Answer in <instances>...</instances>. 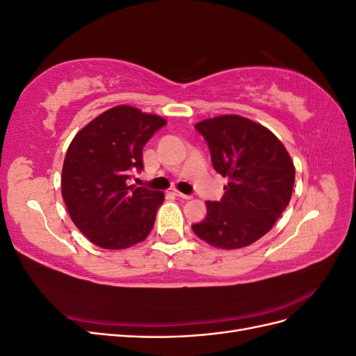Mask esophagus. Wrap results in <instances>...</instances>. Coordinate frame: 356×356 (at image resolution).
Listing matches in <instances>:
<instances>
[{
    "label": "esophagus",
    "mask_w": 356,
    "mask_h": 356,
    "mask_svg": "<svg viewBox=\"0 0 356 356\" xmlns=\"http://www.w3.org/2000/svg\"><path fill=\"white\" fill-rule=\"evenodd\" d=\"M169 193H172V195H175L177 197H181V199H191L190 195H184V193H181L178 190H170Z\"/></svg>",
    "instance_id": "34e87169"
}]
</instances>
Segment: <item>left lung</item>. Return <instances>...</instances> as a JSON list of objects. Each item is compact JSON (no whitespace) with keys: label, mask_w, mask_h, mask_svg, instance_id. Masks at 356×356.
I'll use <instances>...</instances> for the list:
<instances>
[{"label":"left lung","mask_w":356,"mask_h":356,"mask_svg":"<svg viewBox=\"0 0 356 356\" xmlns=\"http://www.w3.org/2000/svg\"><path fill=\"white\" fill-rule=\"evenodd\" d=\"M207 139L213 169L227 178L220 202L191 225L197 238L221 250L254 243L270 230L293 195L296 168L284 144L260 123L236 114L195 126Z\"/></svg>","instance_id":"left-lung-1"}]
</instances>
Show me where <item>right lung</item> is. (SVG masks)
<instances>
[{
	"instance_id": "add662e5",
	"label": "right lung",
	"mask_w": 356,
	"mask_h": 356,
	"mask_svg": "<svg viewBox=\"0 0 356 356\" xmlns=\"http://www.w3.org/2000/svg\"><path fill=\"white\" fill-rule=\"evenodd\" d=\"M165 124L163 117L117 105L74 136L62 166V197L75 227L92 243L124 250L152 232L165 195L126 181L144 168L143 148Z\"/></svg>"
}]
</instances>
